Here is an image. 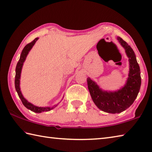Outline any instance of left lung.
Masks as SVG:
<instances>
[{
	"instance_id": "1",
	"label": "left lung",
	"mask_w": 152,
	"mask_h": 152,
	"mask_svg": "<svg viewBox=\"0 0 152 152\" xmlns=\"http://www.w3.org/2000/svg\"><path fill=\"white\" fill-rule=\"evenodd\" d=\"M117 40L125 49L129 61V73L126 83L115 92L102 91L91 79H87L88 91L92 100L99 109L110 113H119L126 110L137 98L141 86L140 69L132 48L121 38Z\"/></svg>"
}]
</instances>
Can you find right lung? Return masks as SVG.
Segmentation results:
<instances>
[{
  "mask_svg": "<svg viewBox=\"0 0 152 152\" xmlns=\"http://www.w3.org/2000/svg\"><path fill=\"white\" fill-rule=\"evenodd\" d=\"M38 40V38H36L33 40V41L27 44L25 47L23 48L22 52H21V54L20 55V60L18 61V62L17 64L16 67H15V88L16 91L18 92V94L20 98L21 99V102H22L23 104L24 105V106L27 107V109L30 110L31 111H33V112L35 113H41L43 112V111H49L51 110L54 109V107L57 106V105H54V106L52 107H38L36 106L35 105H33L32 104H31L30 102L27 101L26 99H25L24 97L23 96L22 94H21V91H20V75H21V69H22V66L23 62L26 60V57L27 54H28L29 52L30 51L31 49L32 48L33 46L35 45V43L36 41Z\"/></svg>",
  "mask_w": 152,
  "mask_h": 152,
  "instance_id": "obj_1",
  "label": "right lung"
}]
</instances>
